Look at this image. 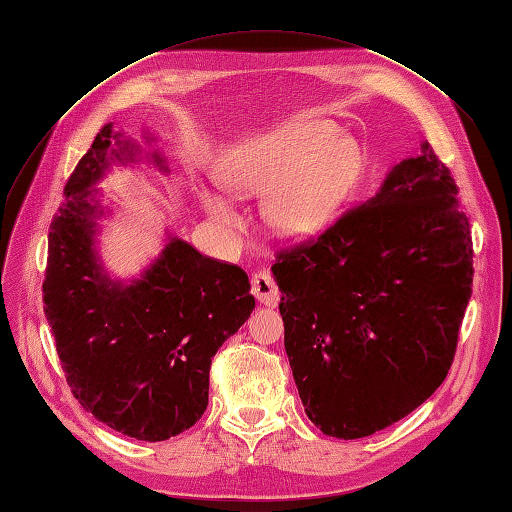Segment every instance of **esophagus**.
<instances>
[{
    "label": "esophagus",
    "mask_w": 512,
    "mask_h": 512,
    "mask_svg": "<svg viewBox=\"0 0 512 512\" xmlns=\"http://www.w3.org/2000/svg\"><path fill=\"white\" fill-rule=\"evenodd\" d=\"M252 294L262 305L275 307L277 303H280L282 292L269 271H256L252 275Z\"/></svg>",
    "instance_id": "obj_1"
}]
</instances>
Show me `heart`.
<instances>
[{
    "label": "heart",
    "mask_w": 512,
    "mask_h": 512,
    "mask_svg": "<svg viewBox=\"0 0 512 512\" xmlns=\"http://www.w3.org/2000/svg\"><path fill=\"white\" fill-rule=\"evenodd\" d=\"M327 121H297L239 143L220 162L224 188L241 198L265 196L267 220L286 237H305L327 224L359 179L363 156L352 138L333 136ZM211 218L235 226L241 215L213 188L198 192Z\"/></svg>",
    "instance_id": "1"
}]
</instances>
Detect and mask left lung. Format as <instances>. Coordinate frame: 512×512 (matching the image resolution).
<instances>
[{
	"label": "left lung",
	"instance_id": "obj_1",
	"mask_svg": "<svg viewBox=\"0 0 512 512\" xmlns=\"http://www.w3.org/2000/svg\"><path fill=\"white\" fill-rule=\"evenodd\" d=\"M457 194L425 143L378 194L277 250L286 354L305 414L327 436L397 423L451 369L474 277Z\"/></svg>",
	"mask_w": 512,
	"mask_h": 512
}]
</instances>
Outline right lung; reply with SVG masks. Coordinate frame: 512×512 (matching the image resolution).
I'll return each instance as SVG.
<instances>
[{"label":"right lung","mask_w":512,"mask_h":512,"mask_svg":"<svg viewBox=\"0 0 512 512\" xmlns=\"http://www.w3.org/2000/svg\"><path fill=\"white\" fill-rule=\"evenodd\" d=\"M132 153L106 123L74 166L49 226L42 301L79 404L123 436L162 442L203 416L211 359L256 303L241 267L179 239L132 286L100 273L91 239L100 211L89 185L108 160Z\"/></svg>","instance_id":"add662e5"}]
</instances>
